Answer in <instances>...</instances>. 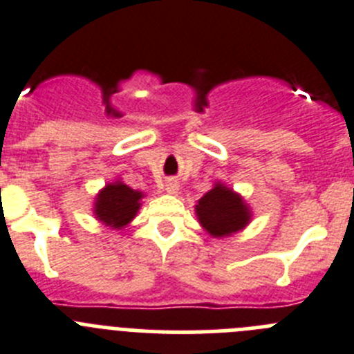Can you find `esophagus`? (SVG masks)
<instances>
[{"instance_id": "1", "label": "esophagus", "mask_w": 354, "mask_h": 354, "mask_svg": "<svg viewBox=\"0 0 354 354\" xmlns=\"http://www.w3.org/2000/svg\"><path fill=\"white\" fill-rule=\"evenodd\" d=\"M178 190H180V183H178V180H174V178L166 180V192L167 194H178Z\"/></svg>"}]
</instances>
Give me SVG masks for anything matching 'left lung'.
I'll use <instances>...</instances> for the list:
<instances>
[{
	"mask_svg": "<svg viewBox=\"0 0 354 354\" xmlns=\"http://www.w3.org/2000/svg\"><path fill=\"white\" fill-rule=\"evenodd\" d=\"M199 223L213 237H225L244 229L252 220V211L243 197L222 183L204 194L196 206Z\"/></svg>",
	"mask_w": 354,
	"mask_h": 354,
	"instance_id": "8db88e82",
	"label": "left lung"
}]
</instances>
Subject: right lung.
Returning <instances> with one entry per match:
<instances>
[{
	"label": "right lung",
	"instance_id": "1",
	"mask_svg": "<svg viewBox=\"0 0 354 354\" xmlns=\"http://www.w3.org/2000/svg\"><path fill=\"white\" fill-rule=\"evenodd\" d=\"M141 199L143 192L132 190L122 181L108 183L95 197V218L104 225L122 229L136 216L138 209L141 207Z\"/></svg>",
	"mask_w": 354,
	"mask_h": 354
}]
</instances>
